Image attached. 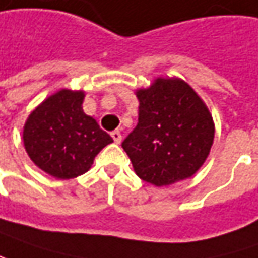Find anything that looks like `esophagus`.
<instances>
[{
    "mask_svg": "<svg viewBox=\"0 0 258 258\" xmlns=\"http://www.w3.org/2000/svg\"><path fill=\"white\" fill-rule=\"evenodd\" d=\"M111 137L114 139V142L116 144L121 143V140H122V136H121V131H118V130H115V131H112L111 133Z\"/></svg>",
    "mask_w": 258,
    "mask_h": 258,
    "instance_id": "34e87169",
    "label": "esophagus"
}]
</instances>
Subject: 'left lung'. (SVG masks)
<instances>
[{
	"label": "left lung",
	"instance_id": "1",
	"mask_svg": "<svg viewBox=\"0 0 258 258\" xmlns=\"http://www.w3.org/2000/svg\"><path fill=\"white\" fill-rule=\"evenodd\" d=\"M139 122L122 142L136 174L166 187L196 174L207 159L215 124L207 106L181 79H156L136 92Z\"/></svg>",
	"mask_w": 258,
	"mask_h": 258
}]
</instances>
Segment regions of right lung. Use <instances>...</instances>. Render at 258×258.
<instances>
[{
  "label": "right lung",
  "instance_id": "add662e5",
  "mask_svg": "<svg viewBox=\"0 0 258 258\" xmlns=\"http://www.w3.org/2000/svg\"><path fill=\"white\" fill-rule=\"evenodd\" d=\"M84 92L61 89L29 115L23 128L24 149L43 172L70 179L87 172L112 137L83 112Z\"/></svg>",
  "mask_w": 258,
  "mask_h": 258
}]
</instances>
